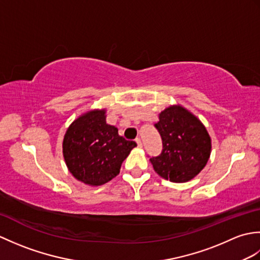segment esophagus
Segmentation results:
<instances>
[{
	"label": "esophagus",
	"mask_w": 260,
	"mask_h": 260,
	"mask_svg": "<svg viewBox=\"0 0 260 260\" xmlns=\"http://www.w3.org/2000/svg\"><path fill=\"white\" fill-rule=\"evenodd\" d=\"M135 141H136V143H137V145H139V147H142V146H143L142 140H141V139H139V137H137V139H136Z\"/></svg>",
	"instance_id": "esophagus-1"
}]
</instances>
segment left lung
<instances>
[{"label":"left lung","instance_id":"8db88e82","mask_svg":"<svg viewBox=\"0 0 260 260\" xmlns=\"http://www.w3.org/2000/svg\"><path fill=\"white\" fill-rule=\"evenodd\" d=\"M155 127L162 137L163 151L150 158L154 171L174 183L196 178L211 154V137L202 121L181 105H171L158 114Z\"/></svg>","mask_w":260,"mask_h":260}]
</instances>
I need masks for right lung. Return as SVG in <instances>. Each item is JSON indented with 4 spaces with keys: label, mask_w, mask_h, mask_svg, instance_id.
<instances>
[{
    "label": "right lung",
    "mask_w": 260,
    "mask_h": 260,
    "mask_svg": "<svg viewBox=\"0 0 260 260\" xmlns=\"http://www.w3.org/2000/svg\"><path fill=\"white\" fill-rule=\"evenodd\" d=\"M136 146L106 123V109H91L77 117L66 131L62 154L75 179L90 186L107 183L119 174L121 163Z\"/></svg>",
    "instance_id": "add662e5"
}]
</instances>
